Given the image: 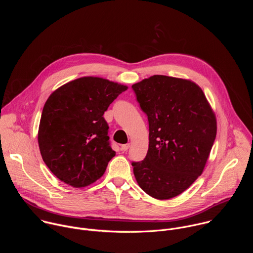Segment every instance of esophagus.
<instances>
[{"label": "esophagus", "instance_id": "obj_1", "mask_svg": "<svg viewBox=\"0 0 253 253\" xmlns=\"http://www.w3.org/2000/svg\"><path fill=\"white\" fill-rule=\"evenodd\" d=\"M129 147H130V144L129 143L128 144H123V145L121 146V150L122 151H127L129 149Z\"/></svg>", "mask_w": 253, "mask_h": 253}]
</instances>
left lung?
Segmentation results:
<instances>
[{"instance_id":"8db88e82","label":"left lung","mask_w":253,"mask_h":253,"mask_svg":"<svg viewBox=\"0 0 253 253\" xmlns=\"http://www.w3.org/2000/svg\"><path fill=\"white\" fill-rule=\"evenodd\" d=\"M132 89L149 123L146 157L132 162L137 183L153 198H173L202 174L216 137L215 115L189 80L154 75Z\"/></svg>"}]
</instances>
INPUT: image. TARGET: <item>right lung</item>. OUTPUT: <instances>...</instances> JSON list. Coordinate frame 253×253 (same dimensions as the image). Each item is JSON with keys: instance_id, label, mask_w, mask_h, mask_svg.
I'll list each match as a JSON object with an SVG mask.
<instances>
[{"instance_id": "right-lung-1", "label": "right lung", "mask_w": 253, "mask_h": 253, "mask_svg": "<svg viewBox=\"0 0 253 253\" xmlns=\"http://www.w3.org/2000/svg\"><path fill=\"white\" fill-rule=\"evenodd\" d=\"M127 86L98 77H82L54 91L40 120L42 158L61 181L85 187L98 180L114 156L103 115Z\"/></svg>"}]
</instances>
